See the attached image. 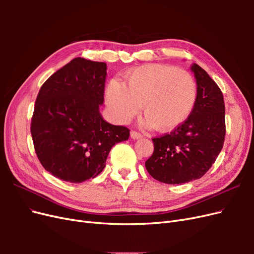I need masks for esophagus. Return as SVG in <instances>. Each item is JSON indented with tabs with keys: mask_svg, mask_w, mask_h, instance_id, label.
<instances>
[{
	"mask_svg": "<svg viewBox=\"0 0 254 254\" xmlns=\"http://www.w3.org/2000/svg\"><path fill=\"white\" fill-rule=\"evenodd\" d=\"M130 136H131V139H133V140H137V139H141V137H143V135L140 132H136V131L130 132Z\"/></svg>",
	"mask_w": 254,
	"mask_h": 254,
	"instance_id": "34e87169",
	"label": "esophagus"
}]
</instances>
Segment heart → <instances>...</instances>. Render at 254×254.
Listing matches in <instances>:
<instances>
[{"mask_svg":"<svg viewBox=\"0 0 254 254\" xmlns=\"http://www.w3.org/2000/svg\"><path fill=\"white\" fill-rule=\"evenodd\" d=\"M105 99L112 119L127 124L141 109L145 128L171 131L186 122L197 99V86L189 72L166 64H145L125 74V84L109 81Z\"/></svg>","mask_w":254,"mask_h":254,"instance_id":"obj_1","label":"heart"}]
</instances>
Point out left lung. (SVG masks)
Returning a JSON list of instances; mask_svg holds the SVG:
<instances>
[{"label":"left lung","instance_id":"left-lung-1","mask_svg":"<svg viewBox=\"0 0 254 254\" xmlns=\"http://www.w3.org/2000/svg\"><path fill=\"white\" fill-rule=\"evenodd\" d=\"M197 99L189 119L171 133L152 139V156L145 166L156 180L181 184L200 179L222 149L226 135L222 92L202 67L190 66Z\"/></svg>","mask_w":254,"mask_h":254}]
</instances>
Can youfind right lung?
I'll use <instances>...</instances> for the list:
<instances>
[{
  "label": "right lung",
  "instance_id": "obj_1",
  "mask_svg": "<svg viewBox=\"0 0 254 254\" xmlns=\"http://www.w3.org/2000/svg\"><path fill=\"white\" fill-rule=\"evenodd\" d=\"M107 64L75 58L54 73L38 93L30 125L35 151L45 171L80 183L106 166L112 146L128 140L129 129L106 122Z\"/></svg>",
  "mask_w": 254,
  "mask_h": 254
}]
</instances>
